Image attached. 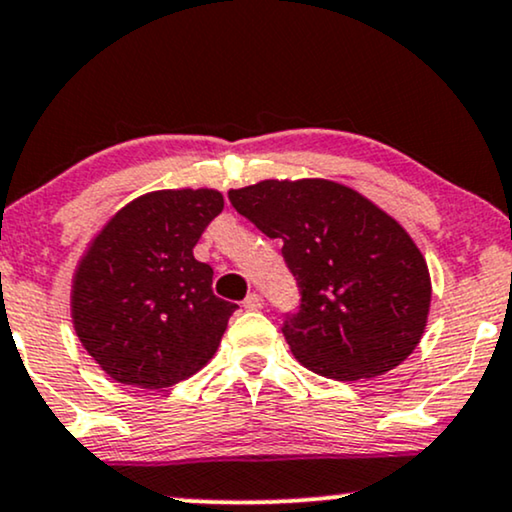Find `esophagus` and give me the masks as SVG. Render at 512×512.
Wrapping results in <instances>:
<instances>
[{
    "label": "esophagus",
    "mask_w": 512,
    "mask_h": 512,
    "mask_svg": "<svg viewBox=\"0 0 512 512\" xmlns=\"http://www.w3.org/2000/svg\"><path fill=\"white\" fill-rule=\"evenodd\" d=\"M244 308L246 311H258V308H263V296L261 294H249L244 299Z\"/></svg>",
    "instance_id": "esophagus-1"
}]
</instances>
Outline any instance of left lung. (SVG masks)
I'll return each instance as SVG.
<instances>
[{
	"instance_id": "8db88e82",
	"label": "left lung",
	"mask_w": 512,
	"mask_h": 512,
	"mask_svg": "<svg viewBox=\"0 0 512 512\" xmlns=\"http://www.w3.org/2000/svg\"><path fill=\"white\" fill-rule=\"evenodd\" d=\"M227 197L263 235L282 239L301 294L282 334L301 365L353 382L406 361L425 332L432 282L394 218L330 180H263Z\"/></svg>"
}]
</instances>
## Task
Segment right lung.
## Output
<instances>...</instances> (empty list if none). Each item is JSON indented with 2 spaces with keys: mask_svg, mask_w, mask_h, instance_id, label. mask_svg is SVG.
<instances>
[{
  "mask_svg": "<svg viewBox=\"0 0 512 512\" xmlns=\"http://www.w3.org/2000/svg\"><path fill=\"white\" fill-rule=\"evenodd\" d=\"M223 206L216 189L149 192L92 239L73 277V327L116 382L163 389L213 358L237 304L213 294L194 246Z\"/></svg>",
  "mask_w": 512,
  "mask_h": 512,
  "instance_id": "1",
  "label": "right lung"
}]
</instances>
